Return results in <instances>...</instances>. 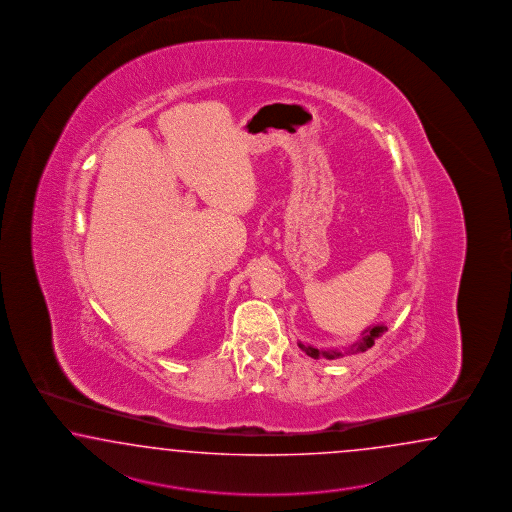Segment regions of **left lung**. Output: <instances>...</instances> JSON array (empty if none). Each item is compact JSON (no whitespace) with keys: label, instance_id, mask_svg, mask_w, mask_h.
I'll use <instances>...</instances> for the list:
<instances>
[{"label":"left lung","instance_id":"8db88e82","mask_svg":"<svg viewBox=\"0 0 512 512\" xmlns=\"http://www.w3.org/2000/svg\"><path fill=\"white\" fill-rule=\"evenodd\" d=\"M386 332V324L371 326V328H367L365 332L361 333V337L356 343H352V345L348 346V348H343V350H337V348H315V346L304 345V343H298V346L304 350L307 356H311V358H315V360H318V358L337 360V358H343V356H348V354L365 352L367 348H371V346L374 345V341H376L378 337H382V333Z\"/></svg>","mask_w":512,"mask_h":512}]
</instances>
